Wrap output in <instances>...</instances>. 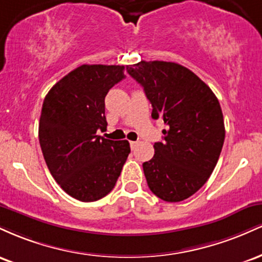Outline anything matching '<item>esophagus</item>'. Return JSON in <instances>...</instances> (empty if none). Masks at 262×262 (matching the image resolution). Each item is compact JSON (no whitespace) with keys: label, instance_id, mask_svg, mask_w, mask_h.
<instances>
[{"label":"esophagus","instance_id":"1","mask_svg":"<svg viewBox=\"0 0 262 262\" xmlns=\"http://www.w3.org/2000/svg\"><path fill=\"white\" fill-rule=\"evenodd\" d=\"M137 141H130V148H132V150H133L135 146H137Z\"/></svg>","mask_w":262,"mask_h":262}]
</instances>
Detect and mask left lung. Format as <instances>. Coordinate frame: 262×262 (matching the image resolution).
Instances as JSON below:
<instances>
[{
  "mask_svg": "<svg viewBox=\"0 0 262 262\" xmlns=\"http://www.w3.org/2000/svg\"><path fill=\"white\" fill-rule=\"evenodd\" d=\"M143 86L151 117L169 130L143 164L150 191L166 202L191 197L212 175L223 148L225 129L218 98L196 74L169 61H140L127 68Z\"/></svg>",
  "mask_w": 262,
  "mask_h": 262,
  "instance_id": "8db88e82",
  "label": "left lung"
}]
</instances>
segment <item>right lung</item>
Returning <instances> with one entry per match:
<instances>
[{
  "mask_svg": "<svg viewBox=\"0 0 262 262\" xmlns=\"http://www.w3.org/2000/svg\"><path fill=\"white\" fill-rule=\"evenodd\" d=\"M124 66L81 65L45 96L39 143L50 173L69 196L93 202L116 186L130 146L97 135L107 127L104 98L124 79Z\"/></svg>",
  "mask_w": 262,
  "mask_h": 262,
  "instance_id": "right-lung-1",
  "label": "right lung"
}]
</instances>
